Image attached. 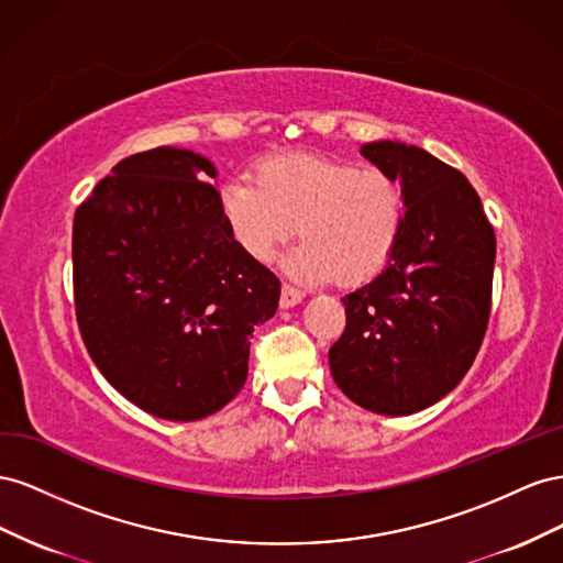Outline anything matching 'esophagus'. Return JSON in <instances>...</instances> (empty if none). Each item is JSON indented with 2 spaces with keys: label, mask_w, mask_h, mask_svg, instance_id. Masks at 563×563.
Returning a JSON list of instances; mask_svg holds the SVG:
<instances>
[{
  "label": "esophagus",
  "mask_w": 563,
  "mask_h": 563,
  "mask_svg": "<svg viewBox=\"0 0 563 563\" xmlns=\"http://www.w3.org/2000/svg\"><path fill=\"white\" fill-rule=\"evenodd\" d=\"M303 299V292L299 287L290 285V283H283V290H280V307L283 309H290L295 303H299Z\"/></svg>",
  "instance_id": "1"
}]
</instances>
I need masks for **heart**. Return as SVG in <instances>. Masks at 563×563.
<instances>
[{
    "label": "heart",
    "mask_w": 563,
    "mask_h": 563,
    "mask_svg": "<svg viewBox=\"0 0 563 563\" xmlns=\"http://www.w3.org/2000/svg\"><path fill=\"white\" fill-rule=\"evenodd\" d=\"M406 212L394 174L307 153L266 157L254 167V181L233 179L221 190V214L252 260L268 262L297 229L303 243L292 271L340 285H361L384 271Z\"/></svg>",
    "instance_id": "obj_1"
}]
</instances>
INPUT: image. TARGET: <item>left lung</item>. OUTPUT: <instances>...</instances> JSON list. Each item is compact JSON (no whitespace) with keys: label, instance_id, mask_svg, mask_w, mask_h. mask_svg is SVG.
Listing matches in <instances>:
<instances>
[{"label":"left lung","instance_id":"8db88e82","mask_svg":"<svg viewBox=\"0 0 563 563\" xmlns=\"http://www.w3.org/2000/svg\"><path fill=\"white\" fill-rule=\"evenodd\" d=\"M406 192V227L379 276L342 297L332 379L353 404L410 415L467 375L490 318L495 231L467 176L396 141L361 151Z\"/></svg>","mask_w":563,"mask_h":563}]
</instances>
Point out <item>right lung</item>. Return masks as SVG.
<instances>
[{
    "label": "right lung",
    "mask_w": 563,
    "mask_h": 563,
    "mask_svg": "<svg viewBox=\"0 0 563 563\" xmlns=\"http://www.w3.org/2000/svg\"><path fill=\"white\" fill-rule=\"evenodd\" d=\"M210 159L153 148L120 159L73 221L79 334L134 406L190 422L247 379L250 334L280 280L235 243Z\"/></svg>",
    "instance_id": "right-lung-1"
}]
</instances>
